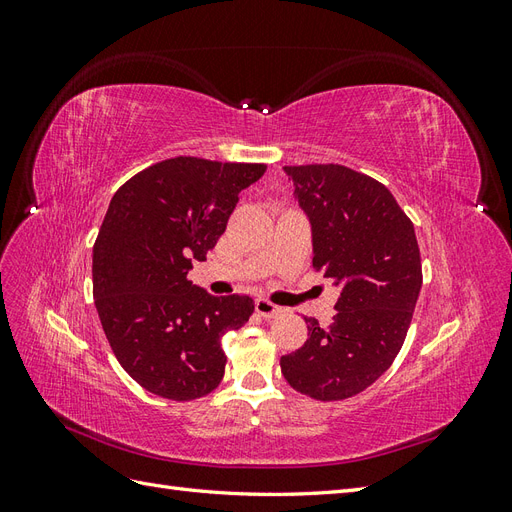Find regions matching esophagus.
I'll return each instance as SVG.
<instances>
[{"mask_svg": "<svg viewBox=\"0 0 512 512\" xmlns=\"http://www.w3.org/2000/svg\"><path fill=\"white\" fill-rule=\"evenodd\" d=\"M254 305H256V314L262 316V318H275V316H280L284 312L280 305H275L267 299H256Z\"/></svg>", "mask_w": 512, "mask_h": 512, "instance_id": "1", "label": "esophagus"}]
</instances>
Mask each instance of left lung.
I'll return each mask as SVG.
<instances>
[{
    "instance_id": "1",
    "label": "left lung",
    "mask_w": 512,
    "mask_h": 512,
    "mask_svg": "<svg viewBox=\"0 0 512 512\" xmlns=\"http://www.w3.org/2000/svg\"><path fill=\"white\" fill-rule=\"evenodd\" d=\"M284 170L312 222L314 269L342 292L327 329L305 318L307 342L282 356V374L312 399H348L374 384L404 346L423 284L414 224L380 181L348 166Z\"/></svg>"
}]
</instances>
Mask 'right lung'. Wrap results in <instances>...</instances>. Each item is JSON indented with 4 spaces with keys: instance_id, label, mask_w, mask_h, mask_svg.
Here are the masks:
<instances>
[{
    "instance_id": "right-lung-1",
    "label": "right lung",
    "mask_w": 512,
    "mask_h": 512,
    "mask_svg": "<svg viewBox=\"0 0 512 512\" xmlns=\"http://www.w3.org/2000/svg\"><path fill=\"white\" fill-rule=\"evenodd\" d=\"M267 164L179 156L115 192L94 243V297L119 365L170 401L209 395L224 378L222 337L254 314L245 294L213 297L188 280L224 235L241 190Z\"/></svg>"
}]
</instances>
